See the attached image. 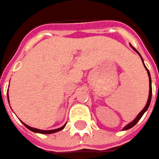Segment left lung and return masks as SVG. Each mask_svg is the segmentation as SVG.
<instances>
[{
  "instance_id": "1",
  "label": "left lung",
  "mask_w": 159,
  "mask_h": 159,
  "mask_svg": "<svg viewBox=\"0 0 159 159\" xmlns=\"http://www.w3.org/2000/svg\"><path fill=\"white\" fill-rule=\"evenodd\" d=\"M131 47H132V45H131ZM132 48H133V49H134V50H135V51H136V52H137L138 54H139V52H138L137 50H136V49H135V48H134V47H132ZM139 56L141 57V55H140V54H139ZM141 59H142V61H143V58H142V57H141ZM143 65H144V64H143ZM144 67H145V69L147 70V72H148V75H149V80H150V93H149V98H148V102H147L146 105H145V107H144V108H143V111H142L141 112L139 113V114H138L137 117H136L135 119H134V120L132 121L131 123H129L128 125H125V127L123 128V130H127V129H130V128H132V127H133L134 125H136V123H137L138 121H139V120L141 119V118L143 117V114H144V112H145V111H146L148 110V108H149V106H150V101H151V95H152V88H151V79H150V71H149V70L147 69V67H146L145 65H144Z\"/></svg>"
}]
</instances>
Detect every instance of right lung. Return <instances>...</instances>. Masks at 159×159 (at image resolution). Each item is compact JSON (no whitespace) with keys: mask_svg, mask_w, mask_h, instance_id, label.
I'll return each mask as SVG.
<instances>
[{"mask_svg":"<svg viewBox=\"0 0 159 159\" xmlns=\"http://www.w3.org/2000/svg\"><path fill=\"white\" fill-rule=\"evenodd\" d=\"M9 97V96H8ZM23 123V122H22ZM24 125H25V126L26 127V128H28L29 130H31V131L34 132V133H39V134H54V133H56V132H58L60 131V130H63L64 128V126H65V125H63L62 127H60V128H57V129H54V130H40V129H37V128H34V127H31V126H29V125H27L26 124H25V123H23Z\"/></svg>","mask_w":159,"mask_h":159,"instance_id":"right-lung-1","label":"right lung"}]
</instances>
